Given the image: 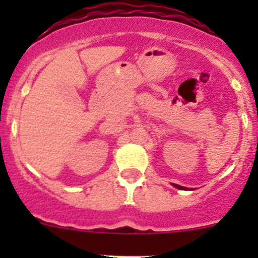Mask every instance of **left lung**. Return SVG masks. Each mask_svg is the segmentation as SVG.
<instances>
[{"label":"left lung","mask_w":258,"mask_h":258,"mask_svg":"<svg viewBox=\"0 0 258 258\" xmlns=\"http://www.w3.org/2000/svg\"><path fill=\"white\" fill-rule=\"evenodd\" d=\"M175 187H177L178 189H186V188H184V187H182V186H178V184H175Z\"/></svg>","instance_id":"left-lung-1"}]
</instances>
